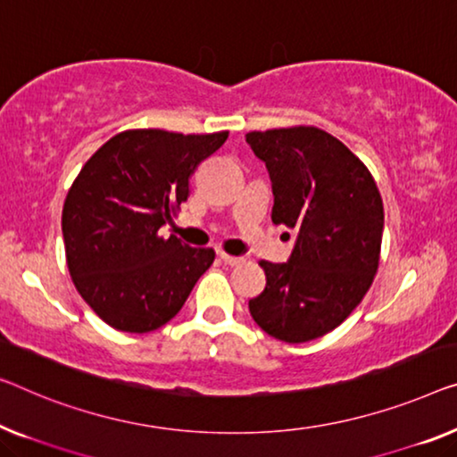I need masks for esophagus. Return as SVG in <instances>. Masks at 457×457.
Returning <instances> with one entry per match:
<instances>
[{"instance_id": "esophagus-1", "label": "esophagus", "mask_w": 457, "mask_h": 457, "mask_svg": "<svg viewBox=\"0 0 457 457\" xmlns=\"http://www.w3.org/2000/svg\"><path fill=\"white\" fill-rule=\"evenodd\" d=\"M220 258L226 264H229V267H237V264L244 262L242 256H231V254H226V252H220Z\"/></svg>"}]
</instances>
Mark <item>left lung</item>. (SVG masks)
Wrapping results in <instances>:
<instances>
[{
  "instance_id": "8db88e82",
  "label": "left lung",
  "mask_w": 457,
  "mask_h": 457,
  "mask_svg": "<svg viewBox=\"0 0 457 457\" xmlns=\"http://www.w3.org/2000/svg\"><path fill=\"white\" fill-rule=\"evenodd\" d=\"M246 141L267 163L272 223L295 229L287 262L261 261L267 287L250 314L270 337L308 343L343 324L371 287L384 203L365 163L322 129L252 131Z\"/></svg>"
}]
</instances>
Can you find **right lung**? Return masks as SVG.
Masks as SVG:
<instances>
[{
    "mask_svg": "<svg viewBox=\"0 0 457 457\" xmlns=\"http://www.w3.org/2000/svg\"><path fill=\"white\" fill-rule=\"evenodd\" d=\"M226 139L228 131L131 129L84 163L61 217L65 258L79 295L108 326L160 328L213 264V248H190L160 228L188 199L196 166Z\"/></svg>",
    "mask_w": 457,
    "mask_h": 457,
    "instance_id": "1",
    "label": "right lung"
}]
</instances>
